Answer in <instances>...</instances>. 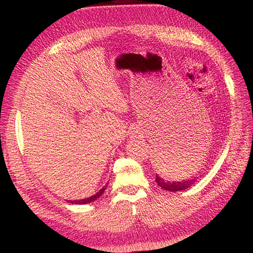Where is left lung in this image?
Masks as SVG:
<instances>
[{"mask_svg":"<svg viewBox=\"0 0 253 253\" xmlns=\"http://www.w3.org/2000/svg\"><path fill=\"white\" fill-rule=\"evenodd\" d=\"M155 181L158 184V186H161L163 190H166V191H169V192H177V191L186 190L187 187L193 185V184L196 181V178L185 179V181H173V182H170V181H166V179H164L162 176H160V175L156 174Z\"/></svg>","mask_w":253,"mask_h":253,"instance_id":"1","label":"left lung"}]
</instances>
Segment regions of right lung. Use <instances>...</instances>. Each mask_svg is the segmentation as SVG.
I'll list each match as a JSON object with an SVG mask.
<instances>
[{
  "label": "right lung",
  "mask_w": 253,
  "mask_h": 253,
  "mask_svg": "<svg viewBox=\"0 0 253 253\" xmlns=\"http://www.w3.org/2000/svg\"><path fill=\"white\" fill-rule=\"evenodd\" d=\"M107 186H108V185H106V186L102 187L99 192H97L96 194H93L92 196H90V198L83 199V200H75V201L69 200V201H68V203H72V204H88V203H90V202H93V201H96L98 198H100L101 194L104 193L105 190L107 188Z\"/></svg>",
  "instance_id": "obj_1"
}]
</instances>
